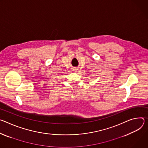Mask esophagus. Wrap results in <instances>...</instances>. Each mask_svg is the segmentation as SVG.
<instances>
[{
    "instance_id": "34e87169",
    "label": "esophagus",
    "mask_w": 148,
    "mask_h": 148,
    "mask_svg": "<svg viewBox=\"0 0 148 148\" xmlns=\"http://www.w3.org/2000/svg\"><path fill=\"white\" fill-rule=\"evenodd\" d=\"M77 71H78V68H74L73 69V71H74V72H77Z\"/></svg>"
}]
</instances>
